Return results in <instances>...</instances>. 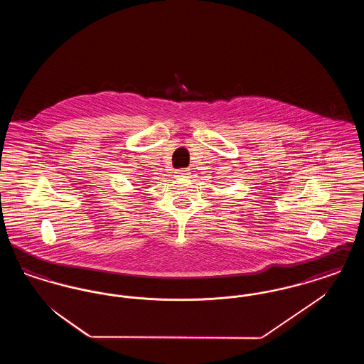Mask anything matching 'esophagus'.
<instances>
[{
	"label": "esophagus",
	"instance_id": "34e87169",
	"mask_svg": "<svg viewBox=\"0 0 364 364\" xmlns=\"http://www.w3.org/2000/svg\"><path fill=\"white\" fill-rule=\"evenodd\" d=\"M176 173H177V176H187V174H190V172H188V169H180Z\"/></svg>",
	"mask_w": 364,
	"mask_h": 364
}]
</instances>
